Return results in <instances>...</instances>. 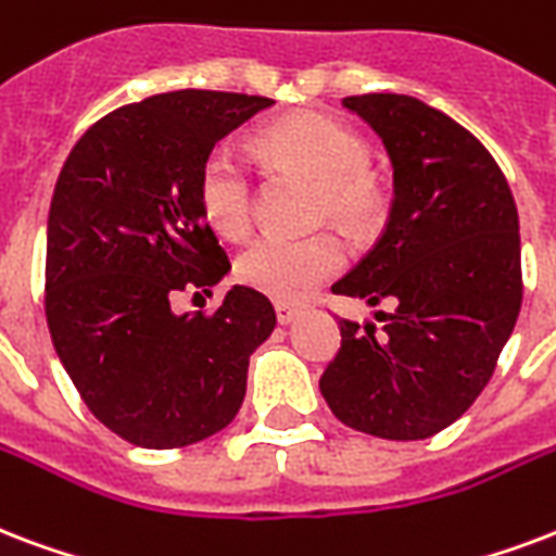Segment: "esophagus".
Here are the masks:
<instances>
[{
	"label": "esophagus",
	"mask_w": 556,
	"mask_h": 556,
	"mask_svg": "<svg viewBox=\"0 0 556 556\" xmlns=\"http://www.w3.org/2000/svg\"><path fill=\"white\" fill-rule=\"evenodd\" d=\"M274 308H277V320L282 326L291 324V320L300 315V306H294V303H286V300H277V303H274Z\"/></svg>",
	"instance_id": "obj_1"
}]
</instances>
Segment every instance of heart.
I'll return each instance as SVG.
<instances>
[{"label": "heart", "mask_w": 556, "mask_h": 556, "mask_svg": "<svg viewBox=\"0 0 556 556\" xmlns=\"http://www.w3.org/2000/svg\"><path fill=\"white\" fill-rule=\"evenodd\" d=\"M262 160L317 184V218H332L353 236L379 227L388 189L370 165V148L353 127L320 113H294L256 137ZM203 222L227 239L248 236L253 224V184L230 151H212L194 177ZM344 244L332 232L306 239L262 236L239 256V279L262 294L296 300L344 268Z\"/></svg>", "instance_id": "obj_1"}]
</instances>
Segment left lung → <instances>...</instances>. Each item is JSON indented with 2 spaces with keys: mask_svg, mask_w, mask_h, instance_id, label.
Instances as JSON below:
<instances>
[{
  "mask_svg": "<svg viewBox=\"0 0 556 556\" xmlns=\"http://www.w3.org/2000/svg\"><path fill=\"white\" fill-rule=\"evenodd\" d=\"M388 148V227L334 294L384 320H341V350L320 376L344 426L426 440L452 426L493 376L522 308V244L510 186L490 151L446 113L396 92L350 96Z\"/></svg>",
  "mask_w": 556,
  "mask_h": 556,
  "instance_id": "obj_1",
  "label": "left lung"
}]
</instances>
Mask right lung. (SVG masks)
<instances>
[{
	"label": "right lung",
	"mask_w": 556,
	"mask_h": 556,
	"mask_svg": "<svg viewBox=\"0 0 556 556\" xmlns=\"http://www.w3.org/2000/svg\"><path fill=\"white\" fill-rule=\"evenodd\" d=\"M274 101L177 90L113 110L75 142L46 232V320L80 400L113 434L180 448L227 429L248 364L277 326L256 288L212 315H175L180 291L212 294L230 260L194 198L218 139Z\"/></svg>",
	"instance_id": "add662e5"
}]
</instances>
